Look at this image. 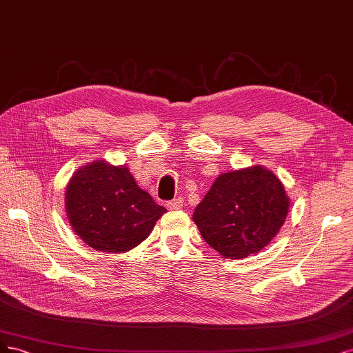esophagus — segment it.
I'll use <instances>...</instances> for the list:
<instances>
[{
  "label": "esophagus",
  "instance_id": "esophagus-1",
  "mask_svg": "<svg viewBox=\"0 0 353 353\" xmlns=\"http://www.w3.org/2000/svg\"><path fill=\"white\" fill-rule=\"evenodd\" d=\"M181 205H183V201H181V198H177V199H173L165 203V207L168 210H180Z\"/></svg>",
  "mask_w": 353,
  "mask_h": 353
}]
</instances>
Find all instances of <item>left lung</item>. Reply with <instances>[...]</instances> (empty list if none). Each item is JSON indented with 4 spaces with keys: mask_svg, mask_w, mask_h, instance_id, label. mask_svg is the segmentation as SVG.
I'll list each match as a JSON object with an SVG mask.
<instances>
[{
    "mask_svg": "<svg viewBox=\"0 0 353 353\" xmlns=\"http://www.w3.org/2000/svg\"><path fill=\"white\" fill-rule=\"evenodd\" d=\"M290 198L281 180L263 165L220 174L193 212V221L221 256L258 254L286 221Z\"/></svg>",
    "mask_w": 353,
    "mask_h": 353,
    "instance_id": "left-lung-1",
    "label": "left lung"
}]
</instances>
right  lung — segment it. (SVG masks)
Listing matches in <instances>:
<instances>
[{
	"label": "right lung",
	"instance_id": "1",
	"mask_svg": "<svg viewBox=\"0 0 353 353\" xmlns=\"http://www.w3.org/2000/svg\"><path fill=\"white\" fill-rule=\"evenodd\" d=\"M72 229L98 252L123 254L151 234L167 210L141 189L124 165L104 158L77 168L65 188Z\"/></svg>",
	"mask_w": 353,
	"mask_h": 353
}]
</instances>
